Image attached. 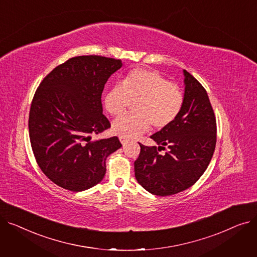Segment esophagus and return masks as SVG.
Listing matches in <instances>:
<instances>
[{"mask_svg":"<svg viewBox=\"0 0 257 257\" xmlns=\"http://www.w3.org/2000/svg\"><path fill=\"white\" fill-rule=\"evenodd\" d=\"M119 141H120V143L123 146H125L129 142V140H127L126 138H123V137H119Z\"/></svg>","mask_w":257,"mask_h":257,"instance_id":"esophagus-1","label":"esophagus"}]
</instances>
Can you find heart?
<instances>
[{
	"mask_svg": "<svg viewBox=\"0 0 257 257\" xmlns=\"http://www.w3.org/2000/svg\"><path fill=\"white\" fill-rule=\"evenodd\" d=\"M105 108L111 115L123 114L136 103L133 114L113 121L112 131L126 139L138 138L149 130L169 127L182 110V89L156 71L136 69L107 91Z\"/></svg>",
	"mask_w": 257,
	"mask_h": 257,
	"instance_id": "b5f03b06",
	"label": "heart"
}]
</instances>
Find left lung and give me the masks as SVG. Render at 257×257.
<instances>
[{
	"label": "left lung",
	"mask_w": 257,
	"mask_h": 257,
	"mask_svg": "<svg viewBox=\"0 0 257 257\" xmlns=\"http://www.w3.org/2000/svg\"><path fill=\"white\" fill-rule=\"evenodd\" d=\"M184 72V103L173 123L151 136L158 147L141 143L134 161L139 183L156 196H171L191 187L203 175L217 143V120L205 88ZM167 151L160 155L161 150Z\"/></svg>",
	"instance_id": "1"
}]
</instances>
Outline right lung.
Segmentation results:
<instances>
[{
	"label": "right lung",
	"mask_w": 257,
	"mask_h": 257,
	"mask_svg": "<svg viewBox=\"0 0 257 257\" xmlns=\"http://www.w3.org/2000/svg\"><path fill=\"white\" fill-rule=\"evenodd\" d=\"M120 59L76 56L56 66L37 87L29 112V138L36 163L58 186L81 192L98 184L108 155L121 147L117 137L91 141L110 128L101 96Z\"/></svg>",
	"instance_id": "obj_1"
}]
</instances>
